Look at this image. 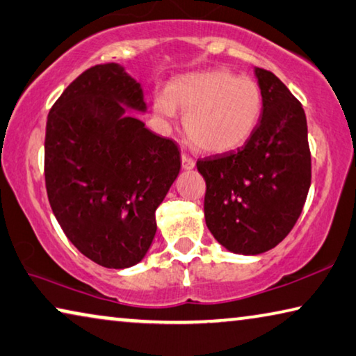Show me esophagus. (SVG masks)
Returning a JSON list of instances; mask_svg holds the SVG:
<instances>
[{
  "instance_id": "esophagus-1",
  "label": "esophagus",
  "mask_w": 356,
  "mask_h": 356,
  "mask_svg": "<svg viewBox=\"0 0 356 356\" xmlns=\"http://www.w3.org/2000/svg\"><path fill=\"white\" fill-rule=\"evenodd\" d=\"M182 168L184 169H193L195 168V160L187 154H182Z\"/></svg>"
}]
</instances>
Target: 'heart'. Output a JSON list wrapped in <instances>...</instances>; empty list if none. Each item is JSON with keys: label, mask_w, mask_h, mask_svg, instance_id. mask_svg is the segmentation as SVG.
Wrapping results in <instances>:
<instances>
[{"label": "heart", "mask_w": 356, "mask_h": 356, "mask_svg": "<svg viewBox=\"0 0 356 356\" xmlns=\"http://www.w3.org/2000/svg\"><path fill=\"white\" fill-rule=\"evenodd\" d=\"M177 109L185 112V133L196 147L223 154L241 147L255 131L263 95L257 82L228 70L191 72L154 97V114L165 128L176 120Z\"/></svg>", "instance_id": "1"}]
</instances>
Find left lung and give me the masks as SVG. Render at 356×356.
<instances>
[{
	"label": "left lung",
	"instance_id": "obj_1",
	"mask_svg": "<svg viewBox=\"0 0 356 356\" xmlns=\"http://www.w3.org/2000/svg\"><path fill=\"white\" fill-rule=\"evenodd\" d=\"M263 95L259 122L236 152L196 161L206 180V225L225 249L242 255L274 249L306 202L312 166L306 114L270 71L255 67Z\"/></svg>",
	"mask_w": 356,
	"mask_h": 356
}]
</instances>
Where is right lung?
<instances>
[{
    "label": "right lung",
    "mask_w": 356,
    "mask_h": 356,
    "mask_svg": "<svg viewBox=\"0 0 356 356\" xmlns=\"http://www.w3.org/2000/svg\"><path fill=\"white\" fill-rule=\"evenodd\" d=\"M140 83L117 63L74 79L47 117L44 176L66 238L92 261L139 263L156 233L155 211L180 171L176 143L145 128Z\"/></svg>",
    "instance_id": "right-lung-1"
}]
</instances>
